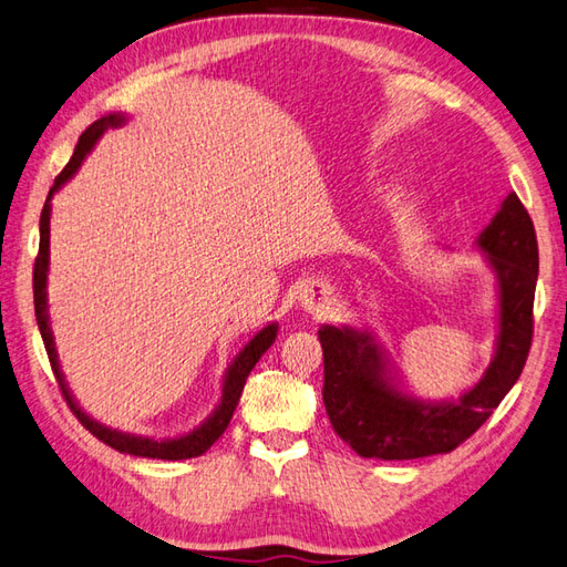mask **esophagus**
Listing matches in <instances>:
<instances>
[{"label": "esophagus", "instance_id": "esophagus-1", "mask_svg": "<svg viewBox=\"0 0 567 567\" xmlns=\"http://www.w3.org/2000/svg\"><path fill=\"white\" fill-rule=\"evenodd\" d=\"M328 295H331V292H328L326 285L313 282V285H309V287L305 289V292H301L299 301H301V307L309 309V311H321V309L326 307Z\"/></svg>", "mask_w": 567, "mask_h": 567}]
</instances>
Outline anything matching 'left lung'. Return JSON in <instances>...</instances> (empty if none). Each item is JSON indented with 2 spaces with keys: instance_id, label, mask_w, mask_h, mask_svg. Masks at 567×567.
<instances>
[{
  "instance_id": "obj_1",
  "label": "left lung",
  "mask_w": 567,
  "mask_h": 567,
  "mask_svg": "<svg viewBox=\"0 0 567 567\" xmlns=\"http://www.w3.org/2000/svg\"><path fill=\"white\" fill-rule=\"evenodd\" d=\"M476 246L495 275L497 336L488 370L452 401L408 391L389 350L358 326H321L323 405L338 437L364 458L405 462L446 454L468 440L517 384L534 333L538 244L534 221L509 193Z\"/></svg>"
}]
</instances>
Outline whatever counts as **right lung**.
Here are the masks:
<instances>
[{
    "instance_id": "add662e5",
    "label": "right lung",
    "mask_w": 567,
    "mask_h": 567,
    "mask_svg": "<svg viewBox=\"0 0 567 567\" xmlns=\"http://www.w3.org/2000/svg\"><path fill=\"white\" fill-rule=\"evenodd\" d=\"M125 121H127V117L123 113H109V115L99 117L94 125H89L84 130V135L79 137V142H76L70 164L62 168V174L55 178V186H52L50 193H48V200H45L43 213H41V248H38V258H35V268H33L35 321H38V328H41L43 343H45V350H48V360H50L52 372H55V379H58V384L62 389V396H64V401H68L70 411L76 415L79 423H82L103 444H109V446H113V450L123 452V454H135V456H147V458H166V462H181V458H193V456L205 454L209 446H213L221 437L224 430H227L229 420L236 411V403H239V399H241V391H244L248 374H251L256 362L262 358V352H266L275 343V338H278V323L262 326L260 331L239 350V354H236L231 364L227 367V372H224L221 396H219V403L215 405V411L209 413L200 425L193 427L190 432L178 434V437L154 440V437H142V434L121 432V430H113L109 425L99 423V420H94L89 413L82 411V405H79L76 399L72 396L68 381H64L62 367H60V360H58V350H55V338H52V328H50V313H48L50 213H52L50 200H52V195H55L64 186V183H68L76 174L79 166L84 164V159L91 154V150L96 147V142L101 140L105 130L121 127V125H125Z\"/></svg>"
}]
</instances>
